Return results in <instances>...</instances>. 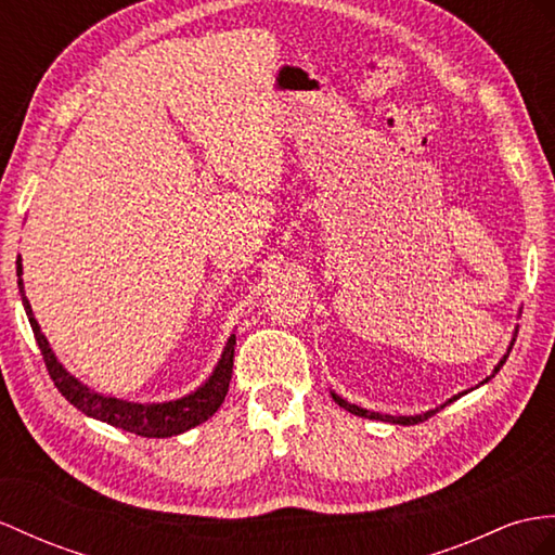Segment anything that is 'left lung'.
<instances>
[{
  "mask_svg": "<svg viewBox=\"0 0 555 555\" xmlns=\"http://www.w3.org/2000/svg\"><path fill=\"white\" fill-rule=\"evenodd\" d=\"M516 334H518V330L513 332V339H511V344H508V348H506V356L496 362V367L492 370V374L488 376V379H482L478 386H482V384H488L492 376L504 367V362H506V358H508V353H511V348H513V341H516ZM476 386V388H478ZM468 390H464V393H459V396H452L448 402H442L440 408H436V410H428V412H422V414H412V416H390V414H379V412H370V410H364V408H358V404H353V402H348V400H344L341 396H336L334 390H330V396H332V400L339 404V408H344L346 412H350V414H356V416H364V418H376V422H388V424H400V426H412V424H418V422H426L428 416H434L436 412H440L442 408H448L450 402H454V400H459L462 396H466Z\"/></svg>",
  "mask_w": 555,
  "mask_h": 555,
  "instance_id": "8db88e82",
  "label": "left lung"
}]
</instances>
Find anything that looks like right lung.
I'll return each instance as SVG.
<instances>
[{"label":"right lung","mask_w":555,"mask_h":555,"mask_svg":"<svg viewBox=\"0 0 555 555\" xmlns=\"http://www.w3.org/2000/svg\"><path fill=\"white\" fill-rule=\"evenodd\" d=\"M21 261L23 259L18 256L16 273H18V289H21L25 315L30 320L37 346L42 350L53 384H56V388L61 390V396L70 404H75L79 412L91 418H99V422H105L115 428L129 430V434H137L141 438H171V436L185 434V430L199 426L202 422H207V418L221 408L233 376L235 334H231V339H228L219 362H216L214 372L209 374V379L202 386H197L193 393H188L183 398L165 400V402H131L115 396L96 393V390L89 388L87 384L75 379V376L59 362L56 353L51 350L47 336L42 334V327H39V322L35 320L28 296H25Z\"/></svg>","instance_id":"1"}]
</instances>
